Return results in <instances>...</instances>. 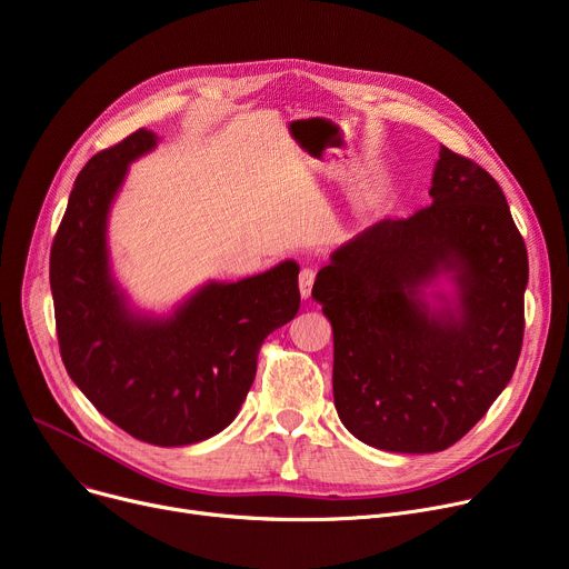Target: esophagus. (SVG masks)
I'll return each instance as SVG.
<instances>
[{
	"label": "esophagus",
	"mask_w": 569,
	"mask_h": 569,
	"mask_svg": "<svg viewBox=\"0 0 569 569\" xmlns=\"http://www.w3.org/2000/svg\"><path fill=\"white\" fill-rule=\"evenodd\" d=\"M312 284H315V271L312 269H302L300 276H298V287H300V296L302 298H310Z\"/></svg>",
	"instance_id": "obj_1"
}]
</instances>
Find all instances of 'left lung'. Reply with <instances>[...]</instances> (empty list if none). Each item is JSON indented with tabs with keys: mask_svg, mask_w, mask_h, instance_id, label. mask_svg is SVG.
<instances>
[{
	"mask_svg": "<svg viewBox=\"0 0 569 569\" xmlns=\"http://www.w3.org/2000/svg\"><path fill=\"white\" fill-rule=\"evenodd\" d=\"M428 196L341 243L312 289L332 323L337 415L395 453L456 445L510 382L523 337L529 257L497 180L442 146Z\"/></svg>",
	"mask_w": 569,
	"mask_h": 569,
	"instance_id": "8db88e82",
	"label": "left lung"
}]
</instances>
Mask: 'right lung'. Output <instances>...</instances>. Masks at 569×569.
I'll return each mask as SVG.
<instances>
[{"label":"right lung","mask_w":569,"mask_h":569,"mask_svg":"<svg viewBox=\"0 0 569 569\" xmlns=\"http://www.w3.org/2000/svg\"><path fill=\"white\" fill-rule=\"evenodd\" d=\"M159 137L139 129L77 174L50 254L61 358L109 421L154 447L228 428L257 371L259 346L300 308L291 259L237 282L209 280L168 315L137 310L111 269L109 213L129 163Z\"/></svg>","instance_id":"1"}]
</instances>
